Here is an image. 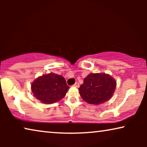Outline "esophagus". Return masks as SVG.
<instances>
[{
	"label": "esophagus",
	"mask_w": 147,
	"mask_h": 147,
	"mask_svg": "<svg viewBox=\"0 0 147 147\" xmlns=\"http://www.w3.org/2000/svg\"><path fill=\"white\" fill-rule=\"evenodd\" d=\"M74 87H76V88H79L80 87V84H79V83H78V82H76V83L74 84Z\"/></svg>",
	"instance_id": "34e87169"
}]
</instances>
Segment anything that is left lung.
<instances>
[{"mask_svg": "<svg viewBox=\"0 0 147 147\" xmlns=\"http://www.w3.org/2000/svg\"><path fill=\"white\" fill-rule=\"evenodd\" d=\"M116 86L115 80L108 74H90L78 90L84 101L98 105L111 98Z\"/></svg>", "mask_w": 147, "mask_h": 147, "instance_id": "obj_1", "label": "left lung"}]
</instances>
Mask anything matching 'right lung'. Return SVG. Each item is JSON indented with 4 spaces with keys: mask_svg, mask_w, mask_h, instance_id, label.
<instances>
[{
    "mask_svg": "<svg viewBox=\"0 0 147 147\" xmlns=\"http://www.w3.org/2000/svg\"><path fill=\"white\" fill-rule=\"evenodd\" d=\"M69 88L64 78L52 73L38 78L31 84L34 96L43 103L47 104L62 99Z\"/></svg>",
    "mask_w": 147,
    "mask_h": 147,
    "instance_id": "right-lung-1",
    "label": "right lung"
}]
</instances>
